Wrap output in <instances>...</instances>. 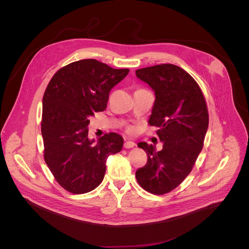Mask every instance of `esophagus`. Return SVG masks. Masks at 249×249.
<instances>
[{
	"label": "esophagus",
	"mask_w": 249,
	"mask_h": 249,
	"mask_svg": "<svg viewBox=\"0 0 249 249\" xmlns=\"http://www.w3.org/2000/svg\"><path fill=\"white\" fill-rule=\"evenodd\" d=\"M136 145V143L134 142H132V141H125L124 143V146L125 147V148H132V147H134Z\"/></svg>",
	"instance_id": "1"
}]
</instances>
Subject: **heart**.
I'll use <instances>...</instances> for the list:
<instances>
[{
	"mask_svg": "<svg viewBox=\"0 0 249 249\" xmlns=\"http://www.w3.org/2000/svg\"><path fill=\"white\" fill-rule=\"evenodd\" d=\"M126 131L128 133H133L134 132V127L131 126V125H128V126H126Z\"/></svg>",
	"mask_w": 249,
	"mask_h": 249,
	"instance_id": "1",
	"label": "heart"
}]
</instances>
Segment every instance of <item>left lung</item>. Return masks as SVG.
Segmentation results:
<instances>
[{
    "mask_svg": "<svg viewBox=\"0 0 249 249\" xmlns=\"http://www.w3.org/2000/svg\"><path fill=\"white\" fill-rule=\"evenodd\" d=\"M136 75L155 93L148 120L164 142L138 143L147 154L146 164L136 171V179L146 192L165 195L179 186L192 172L204 143L209 114L197 82L182 68L160 64L136 70Z\"/></svg>",
    "mask_w": 249,
    "mask_h": 249,
    "instance_id": "left-lung-1",
    "label": "left lung"
}]
</instances>
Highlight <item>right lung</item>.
Wrapping results in <instances>:
<instances>
[{"label":"right lung","mask_w":249,"mask_h":249,"mask_svg":"<svg viewBox=\"0 0 249 249\" xmlns=\"http://www.w3.org/2000/svg\"><path fill=\"white\" fill-rule=\"evenodd\" d=\"M128 71L96 59H82L60 68L45 90L41 121L44 160L57 183L71 194L96 189L105 178L107 157L123 147V137L115 132L93 143L87 125L89 117L107 108L111 89Z\"/></svg>","instance_id":"right-lung-1"}]
</instances>
